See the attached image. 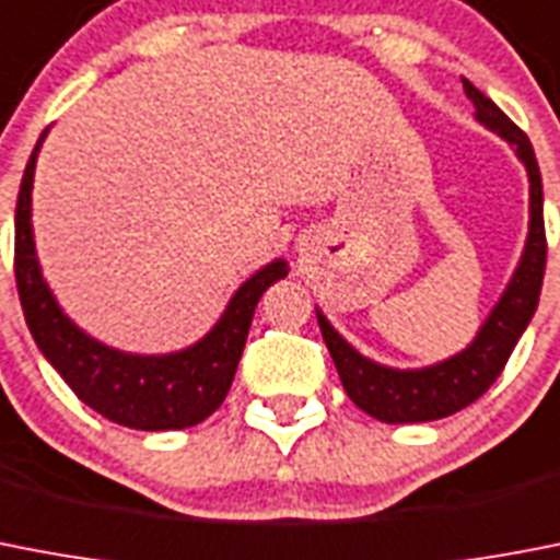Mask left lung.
<instances>
[{
    "mask_svg": "<svg viewBox=\"0 0 560 560\" xmlns=\"http://www.w3.org/2000/svg\"><path fill=\"white\" fill-rule=\"evenodd\" d=\"M464 93L472 98L476 116L481 125L501 133L515 148L518 159L527 164L529 173V236L527 250L512 276L510 288L495 304L492 316L481 327L476 341L453 359L441 361L427 370H389L364 359L332 330L327 318L318 313L324 345L336 361L338 378L345 384L347 396L368 416L387 421V424H416V421H435L453 416L492 387L512 350L518 345L521 332L527 330L529 318L538 307L541 295L544 267H547V233H544V187L541 171L535 162V150L527 133L506 116L492 98L483 96L469 79H462Z\"/></svg>",
    "mask_w": 560,
    "mask_h": 560,
    "instance_id": "1",
    "label": "left lung"
}]
</instances>
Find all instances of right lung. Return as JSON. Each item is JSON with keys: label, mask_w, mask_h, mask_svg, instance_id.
<instances>
[{"label": "right lung", "mask_w": 560, "mask_h": 560, "mask_svg": "<svg viewBox=\"0 0 560 560\" xmlns=\"http://www.w3.org/2000/svg\"><path fill=\"white\" fill-rule=\"evenodd\" d=\"M45 133L39 136V144ZM27 159L16 199L13 272L27 330L45 359L88 407L130 430H185L222 407L242 359L253 310L272 281L288 276L284 261L258 270L233 295L222 322L199 345L173 355H128L84 336L65 316L42 279L31 228V187L36 153Z\"/></svg>", "instance_id": "obj_1"}]
</instances>
